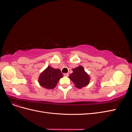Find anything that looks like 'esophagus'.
I'll use <instances>...</instances> for the list:
<instances>
[{"instance_id":"34e87169","label":"esophagus","mask_w":132,"mask_h":132,"mask_svg":"<svg viewBox=\"0 0 132 132\" xmlns=\"http://www.w3.org/2000/svg\"><path fill=\"white\" fill-rule=\"evenodd\" d=\"M64 77H68L69 74L68 73H65V74H64Z\"/></svg>"}]
</instances>
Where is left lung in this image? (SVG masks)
<instances>
[{
    "label": "left lung",
    "instance_id": "left-lung-1",
    "mask_svg": "<svg viewBox=\"0 0 132 132\" xmlns=\"http://www.w3.org/2000/svg\"><path fill=\"white\" fill-rule=\"evenodd\" d=\"M72 70L73 73L69 75V78L77 88L81 89L89 85L90 77L85 71L82 66L79 65Z\"/></svg>",
    "mask_w": 132,
    "mask_h": 132
}]
</instances>
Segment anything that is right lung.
Masks as SVG:
<instances>
[{
  "instance_id": "1",
  "label": "right lung",
  "mask_w": 132,
  "mask_h": 132,
  "mask_svg": "<svg viewBox=\"0 0 132 132\" xmlns=\"http://www.w3.org/2000/svg\"><path fill=\"white\" fill-rule=\"evenodd\" d=\"M62 78H63V74L61 70L48 66L39 75L38 81L42 87L47 89H53Z\"/></svg>"
}]
</instances>
